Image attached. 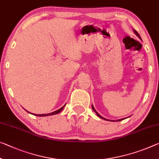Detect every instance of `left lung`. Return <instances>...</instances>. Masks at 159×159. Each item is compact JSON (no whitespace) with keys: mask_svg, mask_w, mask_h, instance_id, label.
<instances>
[{"mask_svg":"<svg viewBox=\"0 0 159 159\" xmlns=\"http://www.w3.org/2000/svg\"><path fill=\"white\" fill-rule=\"evenodd\" d=\"M134 30V33H135L136 35V36H137V37H138L139 39H141V37H140V35H139V34L137 33V32H136L135 30ZM92 109H93V111L95 112V113H96L97 115L99 117H100V118H101V119H104V120H108V121H114V120H109V119H105V118H104L103 116H102L101 115H100V114H99L98 112H97L96 110H95V109H94V107L93 105H92ZM123 119H125V118H124V119H118V120H116V121H121V120H123Z\"/></svg>","mask_w":159,"mask_h":159,"instance_id":"1","label":"left lung"}]
</instances>
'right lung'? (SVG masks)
Wrapping results in <instances>:
<instances>
[{
    "label": "right lung",
    "instance_id": "add662e5",
    "mask_svg": "<svg viewBox=\"0 0 159 159\" xmlns=\"http://www.w3.org/2000/svg\"><path fill=\"white\" fill-rule=\"evenodd\" d=\"M66 105V104L64 105V106H63L62 107H61L60 109H57V110H56V111H53V112H51V113H49V114H32V113H30V112L29 111H28V113H30V114H33V115H35V116H51V115H55V114H58V113H60V112L63 109V108H64L65 107V106Z\"/></svg>",
    "mask_w": 159,
    "mask_h": 159
}]
</instances>
